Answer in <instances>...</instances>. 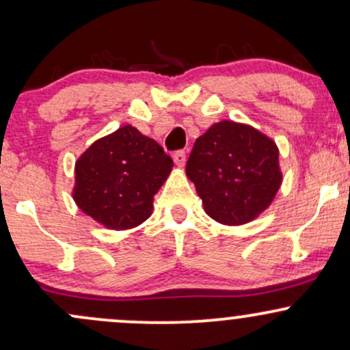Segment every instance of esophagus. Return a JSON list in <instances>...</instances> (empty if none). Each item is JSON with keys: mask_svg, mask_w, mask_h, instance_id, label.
Masks as SVG:
<instances>
[{"mask_svg": "<svg viewBox=\"0 0 350 350\" xmlns=\"http://www.w3.org/2000/svg\"><path fill=\"white\" fill-rule=\"evenodd\" d=\"M172 159H174L176 166L183 167L184 164H186V152H184V151H176L174 154H172Z\"/></svg>", "mask_w": 350, "mask_h": 350, "instance_id": "obj_1", "label": "esophagus"}]
</instances>
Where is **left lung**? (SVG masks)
<instances>
[{
	"label": "left lung",
	"instance_id": "left-lung-1",
	"mask_svg": "<svg viewBox=\"0 0 350 350\" xmlns=\"http://www.w3.org/2000/svg\"><path fill=\"white\" fill-rule=\"evenodd\" d=\"M204 211L224 226H243L270 207L283 183L280 150L256 128L222 120L196 139L186 164Z\"/></svg>",
	"mask_w": 350,
	"mask_h": 350
}]
</instances>
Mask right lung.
Wrapping results in <instances>:
<instances>
[{
	"label": "right lung",
	"mask_w": 350,
	"mask_h": 350,
	"mask_svg": "<svg viewBox=\"0 0 350 350\" xmlns=\"http://www.w3.org/2000/svg\"><path fill=\"white\" fill-rule=\"evenodd\" d=\"M171 171L172 159L163 148L124 124L80 154L72 198L100 226L128 230L152 214V199Z\"/></svg>",
	"instance_id": "obj_1"
}]
</instances>
